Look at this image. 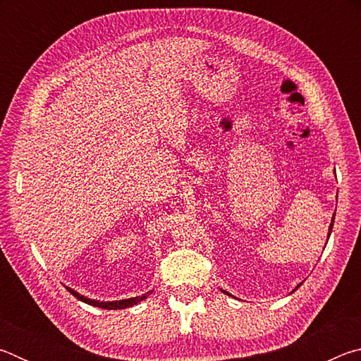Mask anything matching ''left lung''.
I'll return each instance as SVG.
<instances>
[{
    "label": "left lung",
    "instance_id": "8db88e82",
    "mask_svg": "<svg viewBox=\"0 0 361 361\" xmlns=\"http://www.w3.org/2000/svg\"><path fill=\"white\" fill-rule=\"evenodd\" d=\"M333 223H334V216H333V221H331V224H329V232H328V237H329V234H331V231H333ZM299 286V285H298ZM298 286H296V288H298ZM223 293H228V291H223ZM228 295H229V293H228Z\"/></svg>",
    "mask_w": 361,
    "mask_h": 361
}]
</instances>
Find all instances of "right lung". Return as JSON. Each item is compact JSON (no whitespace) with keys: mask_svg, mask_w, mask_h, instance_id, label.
I'll use <instances>...</instances> for the list:
<instances>
[{"mask_svg":"<svg viewBox=\"0 0 361 361\" xmlns=\"http://www.w3.org/2000/svg\"><path fill=\"white\" fill-rule=\"evenodd\" d=\"M66 290H68L73 296H75L76 299H79V301H82L85 304H90V305H95V307H102V309H108V310H116V309H127V307H132V305L138 304L140 301H143V299H146V296H149L152 291L146 293V295L143 296H135V298H129V299H121V301H95V299H89L85 298L82 295H79L78 291H75L73 288H70V286H65Z\"/></svg>","mask_w":361,"mask_h":361,"instance_id":"1","label":"right lung"}]
</instances>
